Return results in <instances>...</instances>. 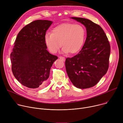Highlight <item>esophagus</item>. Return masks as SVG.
I'll list each match as a JSON object with an SVG mask.
<instances>
[{
    "label": "esophagus",
    "instance_id": "34e87169",
    "mask_svg": "<svg viewBox=\"0 0 123 123\" xmlns=\"http://www.w3.org/2000/svg\"><path fill=\"white\" fill-rule=\"evenodd\" d=\"M59 59H60L62 60V61H64L65 60V57H63V56H59Z\"/></svg>",
    "mask_w": 123,
    "mask_h": 123
}]
</instances>
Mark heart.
Masks as SVG:
<instances>
[{"mask_svg":"<svg viewBox=\"0 0 123 123\" xmlns=\"http://www.w3.org/2000/svg\"><path fill=\"white\" fill-rule=\"evenodd\" d=\"M86 36V31L79 24H63L54 28L52 33L44 37L45 43L49 50L56 53L62 46L64 53L75 54L82 47Z\"/></svg>","mask_w":123,"mask_h":123,"instance_id":"obj_1","label":"heart"}]
</instances>
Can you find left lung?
Instances as JSON below:
<instances>
[{
  "mask_svg": "<svg viewBox=\"0 0 123 123\" xmlns=\"http://www.w3.org/2000/svg\"><path fill=\"white\" fill-rule=\"evenodd\" d=\"M86 27L87 37L81 50L72 58H67L65 67L72 84L85 89L96 85L107 73L110 45L102 28L87 19L71 17Z\"/></svg>",
  "mask_w": 123,
  "mask_h": 123,
  "instance_id": "8db88e82",
  "label": "left lung"
}]
</instances>
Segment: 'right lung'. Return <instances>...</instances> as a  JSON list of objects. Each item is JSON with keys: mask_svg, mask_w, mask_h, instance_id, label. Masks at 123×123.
I'll return each mask as SVG.
<instances>
[{"mask_svg": "<svg viewBox=\"0 0 123 123\" xmlns=\"http://www.w3.org/2000/svg\"><path fill=\"white\" fill-rule=\"evenodd\" d=\"M48 20H36L25 26L16 37L10 54L12 71L15 78L30 88L43 87L58 57L47 50L44 37L52 24Z\"/></svg>", "mask_w": 123, "mask_h": 123, "instance_id": "obj_1", "label": "right lung"}]
</instances>
